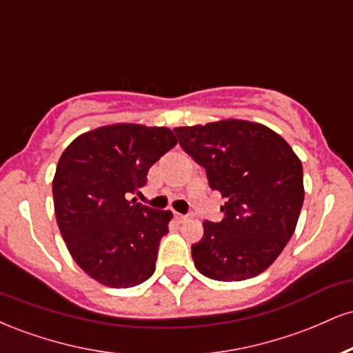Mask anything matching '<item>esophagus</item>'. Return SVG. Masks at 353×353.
Wrapping results in <instances>:
<instances>
[{
    "label": "esophagus",
    "instance_id": "esophagus-1",
    "mask_svg": "<svg viewBox=\"0 0 353 353\" xmlns=\"http://www.w3.org/2000/svg\"><path fill=\"white\" fill-rule=\"evenodd\" d=\"M189 214H176V219H177V221H179V222H188L189 221Z\"/></svg>",
    "mask_w": 353,
    "mask_h": 353
}]
</instances>
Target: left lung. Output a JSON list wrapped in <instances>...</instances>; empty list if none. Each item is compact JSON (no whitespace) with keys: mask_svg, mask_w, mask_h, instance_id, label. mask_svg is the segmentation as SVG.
<instances>
[{"mask_svg":"<svg viewBox=\"0 0 353 353\" xmlns=\"http://www.w3.org/2000/svg\"><path fill=\"white\" fill-rule=\"evenodd\" d=\"M181 148L202 165L210 189L225 197L224 219L204 222L192 244L197 270L214 281L255 277L292 237L303 204L302 163L272 129L228 119L174 129Z\"/></svg>","mask_w":353,"mask_h":353,"instance_id":"1","label":"left lung"}]
</instances>
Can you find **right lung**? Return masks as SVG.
Here are the masks:
<instances>
[{
	"label": "right lung",
	"instance_id": "1",
	"mask_svg": "<svg viewBox=\"0 0 353 353\" xmlns=\"http://www.w3.org/2000/svg\"><path fill=\"white\" fill-rule=\"evenodd\" d=\"M176 144L168 128L112 124L76 137L61 156L52 181L56 221L76 264L94 281L128 289L156 270L172 212L128 197Z\"/></svg>",
	"mask_w": 353,
	"mask_h": 353
}]
</instances>
